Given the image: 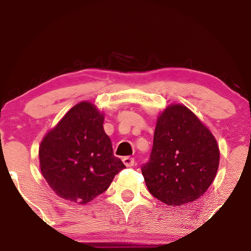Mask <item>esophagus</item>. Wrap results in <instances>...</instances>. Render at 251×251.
<instances>
[{
    "label": "esophagus",
    "mask_w": 251,
    "mask_h": 251,
    "mask_svg": "<svg viewBox=\"0 0 251 251\" xmlns=\"http://www.w3.org/2000/svg\"><path fill=\"white\" fill-rule=\"evenodd\" d=\"M123 164H125L126 167H132L133 164H135V159L131 157H125L122 159Z\"/></svg>",
    "instance_id": "obj_1"
}]
</instances>
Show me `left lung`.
I'll return each mask as SVG.
<instances>
[{"mask_svg":"<svg viewBox=\"0 0 251 251\" xmlns=\"http://www.w3.org/2000/svg\"><path fill=\"white\" fill-rule=\"evenodd\" d=\"M219 155L212 132L189 108L168 106L157 120L150 160L142 166L146 187L169 206L196 201L212 184Z\"/></svg>","mask_w":251,"mask_h":251,"instance_id":"8db88e82","label":"left lung"}]
</instances>
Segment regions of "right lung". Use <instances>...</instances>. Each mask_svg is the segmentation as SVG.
Returning a JSON list of instances; mask_svg holds the SVG:
<instances>
[{"label": "right lung", "mask_w": 251, "mask_h": 251, "mask_svg": "<svg viewBox=\"0 0 251 251\" xmlns=\"http://www.w3.org/2000/svg\"><path fill=\"white\" fill-rule=\"evenodd\" d=\"M103 113L93 103L74 106L42 139L40 169L57 196L85 204L108 189L126 167L113 154L103 130Z\"/></svg>", "instance_id": "right-lung-1"}]
</instances>
